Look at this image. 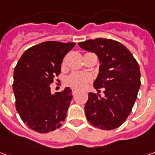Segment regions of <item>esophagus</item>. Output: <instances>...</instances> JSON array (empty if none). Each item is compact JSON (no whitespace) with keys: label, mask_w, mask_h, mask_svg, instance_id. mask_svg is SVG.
<instances>
[{"label":"esophagus","mask_w":155,"mask_h":155,"mask_svg":"<svg viewBox=\"0 0 155 155\" xmlns=\"http://www.w3.org/2000/svg\"><path fill=\"white\" fill-rule=\"evenodd\" d=\"M78 91H76V90H74V89H72V94H75L76 93H77Z\"/></svg>","instance_id":"esophagus-1"}]
</instances>
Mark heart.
<instances>
[{
	"mask_svg": "<svg viewBox=\"0 0 155 155\" xmlns=\"http://www.w3.org/2000/svg\"><path fill=\"white\" fill-rule=\"evenodd\" d=\"M89 81H90V77L87 74H81V73H73L66 78L65 84L73 89L81 90L86 85Z\"/></svg>",
	"mask_w": 155,
	"mask_h": 155,
	"instance_id": "obj_1",
	"label": "heart"
}]
</instances>
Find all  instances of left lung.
I'll return each instance as SVG.
<instances>
[{"label":"left lung","mask_w":155,"mask_h":155,"mask_svg":"<svg viewBox=\"0 0 155 155\" xmlns=\"http://www.w3.org/2000/svg\"><path fill=\"white\" fill-rule=\"evenodd\" d=\"M83 50L94 52L100 61L95 89L105 88L101 97L90 92L84 106L88 121L101 130H114L126 120L140 87V66L124 45L110 39L97 38L79 43Z\"/></svg>","instance_id":"1"}]
</instances>
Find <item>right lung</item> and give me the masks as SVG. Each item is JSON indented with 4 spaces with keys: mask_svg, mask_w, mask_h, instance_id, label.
Returning <instances> with one entry per match:
<instances>
[{
    "mask_svg": "<svg viewBox=\"0 0 155 155\" xmlns=\"http://www.w3.org/2000/svg\"><path fill=\"white\" fill-rule=\"evenodd\" d=\"M74 42L45 41L23 53L14 70L13 91L15 108L31 130L48 133L61 126L72 100L71 90L65 87L54 94L51 84L61 73L64 55Z\"/></svg>",
    "mask_w": 155,
    "mask_h": 155,
    "instance_id": "1",
    "label": "right lung"
}]
</instances>
